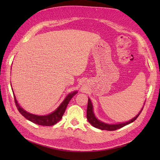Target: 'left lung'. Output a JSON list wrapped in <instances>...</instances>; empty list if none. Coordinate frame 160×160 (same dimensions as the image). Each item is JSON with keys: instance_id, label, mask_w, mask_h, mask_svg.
Segmentation results:
<instances>
[{"instance_id": "obj_1", "label": "left lung", "mask_w": 160, "mask_h": 160, "mask_svg": "<svg viewBox=\"0 0 160 160\" xmlns=\"http://www.w3.org/2000/svg\"><path fill=\"white\" fill-rule=\"evenodd\" d=\"M142 109L139 112L138 114L132 119H131V121H128V122L118 123V124H107V123H104L102 122V121H100L95 117V116H94V112H93L92 104L90 99H88V109H87V118H88V121H89V123L92 124V126H93L97 128H99L101 130H106V131H116V130L122 128V127L128 125V124L131 123L132 122H133L135 119L138 117V116L140 114V113H141V112L142 111Z\"/></svg>"}]
</instances>
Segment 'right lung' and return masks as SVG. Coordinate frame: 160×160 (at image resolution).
<instances>
[{
    "mask_svg": "<svg viewBox=\"0 0 160 160\" xmlns=\"http://www.w3.org/2000/svg\"><path fill=\"white\" fill-rule=\"evenodd\" d=\"M77 92H78L75 91V92H72L71 93H70L66 97V98L64 99V101L61 103L60 106L57 108V109L54 111V112L51 113H50V114L46 115V116H37V115L32 114V113H29L28 112H25V111L23 109H22V108L20 107V105L18 104V103L17 102V100H16L15 96H14V99H15V105L18 108V110L19 111V112H20L21 114L24 116V117L26 118L28 120L32 121V122L38 124V125L50 126L54 125V124H56V123H58V121L62 118L68 104L69 102L70 101V99L72 98V97L77 94Z\"/></svg>",
    "mask_w": 160,
    "mask_h": 160,
    "instance_id": "add662e5",
    "label": "right lung"
}]
</instances>
